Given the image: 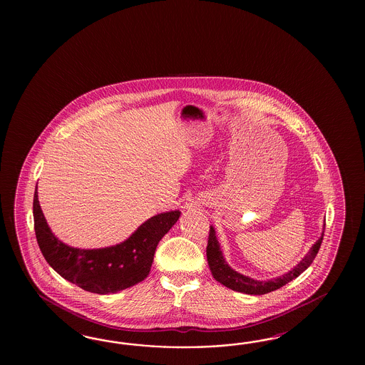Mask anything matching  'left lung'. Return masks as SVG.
I'll use <instances>...</instances> for the list:
<instances>
[{
  "instance_id": "obj_1",
  "label": "left lung",
  "mask_w": 365,
  "mask_h": 365,
  "mask_svg": "<svg viewBox=\"0 0 365 365\" xmlns=\"http://www.w3.org/2000/svg\"><path fill=\"white\" fill-rule=\"evenodd\" d=\"M324 229H325V225H324ZM322 238H324V232L321 234L319 241L310 247L309 253L299 261V265L294 266L290 272H287L284 276L277 277V278L269 279V281H257V279H253L250 277L243 276L241 273L232 270V267L223 258L220 242L215 237V230H214L212 226H210V232H209L206 255H207V262L210 266L212 277L218 282H221L222 285H225V287H227L232 290H235V292L245 293V294L261 296V294L270 293L273 290H277V289L287 285V282L293 281L301 273H304L319 253Z\"/></svg>"
}]
</instances>
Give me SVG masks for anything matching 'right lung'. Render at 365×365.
Returning a JSON list of instances; mask_svg holds the SVG:
<instances>
[{"label": "right lung", "instance_id": "obj_1", "mask_svg": "<svg viewBox=\"0 0 365 365\" xmlns=\"http://www.w3.org/2000/svg\"><path fill=\"white\" fill-rule=\"evenodd\" d=\"M180 211L154 215L124 242L104 249H76L51 232L34 191V232L46 262L66 281L98 294H110L142 282L148 276L159 241L179 220Z\"/></svg>", "mask_w": 365, "mask_h": 365}]
</instances>
